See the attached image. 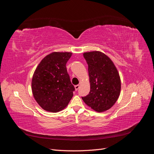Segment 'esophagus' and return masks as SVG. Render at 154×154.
<instances>
[{
	"label": "esophagus",
	"mask_w": 154,
	"mask_h": 154,
	"mask_svg": "<svg viewBox=\"0 0 154 154\" xmlns=\"http://www.w3.org/2000/svg\"><path fill=\"white\" fill-rule=\"evenodd\" d=\"M79 87H80V85H76L74 86V88H75V90H76V91H78V90Z\"/></svg>",
	"instance_id": "1"
}]
</instances>
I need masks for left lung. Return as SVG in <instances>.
<instances>
[{
    "instance_id": "1",
    "label": "left lung",
    "mask_w": 154,
    "mask_h": 154,
    "mask_svg": "<svg viewBox=\"0 0 154 154\" xmlns=\"http://www.w3.org/2000/svg\"><path fill=\"white\" fill-rule=\"evenodd\" d=\"M88 64L91 90L82 98L94 110L102 112L110 109L118 100L121 80L112 61L104 53L92 51L83 53Z\"/></svg>"
}]
</instances>
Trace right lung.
Masks as SVG:
<instances>
[{"label": "right lung", "instance_id": "right-lung-1", "mask_svg": "<svg viewBox=\"0 0 154 154\" xmlns=\"http://www.w3.org/2000/svg\"><path fill=\"white\" fill-rule=\"evenodd\" d=\"M72 53L53 52L43 58L32 78V94L46 111L57 112L66 108L75 90L66 69Z\"/></svg>", "mask_w": 154, "mask_h": 154}]
</instances>
